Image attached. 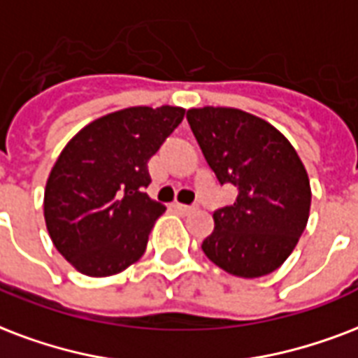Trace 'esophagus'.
Returning a JSON list of instances; mask_svg holds the SVG:
<instances>
[{"instance_id": "esophagus-1", "label": "esophagus", "mask_w": 358, "mask_h": 358, "mask_svg": "<svg viewBox=\"0 0 358 358\" xmlns=\"http://www.w3.org/2000/svg\"><path fill=\"white\" fill-rule=\"evenodd\" d=\"M174 208L178 210L180 214H191L193 210H197V206H189V204H180V203H176V204H174Z\"/></svg>"}]
</instances>
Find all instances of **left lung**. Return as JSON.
Masks as SVG:
<instances>
[{
    "instance_id": "left-lung-1",
    "label": "left lung",
    "mask_w": 358,
    "mask_h": 358,
    "mask_svg": "<svg viewBox=\"0 0 358 358\" xmlns=\"http://www.w3.org/2000/svg\"><path fill=\"white\" fill-rule=\"evenodd\" d=\"M187 122L220 184L238 189L231 206L214 212L204 255L238 278L266 276L291 255L312 204L299 154L268 122L238 108L187 110Z\"/></svg>"
}]
</instances>
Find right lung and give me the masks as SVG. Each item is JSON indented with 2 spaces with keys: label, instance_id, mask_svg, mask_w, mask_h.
I'll use <instances>...</instances> for the list:
<instances>
[{
  "label": "right lung",
  "instance_id": "1",
  "mask_svg": "<svg viewBox=\"0 0 358 358\" xmlns=\"http://www.w3.org/2000/svg\"><path fill=\"white\" fill-rule=\"evenodd\" d=\"M180 106H131L80 129L52 167L45 222L52 242L78 272L118 274L143 257L165 206L144 193L150 157L184 120Z\"/></svg>",
  "mask_w": 358,
  "mask_h": 358
}]
</instances>
